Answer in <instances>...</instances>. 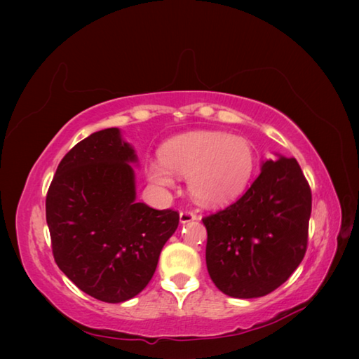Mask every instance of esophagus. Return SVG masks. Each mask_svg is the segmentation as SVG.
Returning a JSON list of instances; mask_svg holds the SVG:
<instances>
[{"label":"esophagus","mask_w":359,"mask_h":359,"mask_svg":"<svg viewBox=\"0 0 359 359\" xmlns=\"http://www.w3.org/2000/svg\"><path fill=\"white\" fill-rule=\"evenodd\" d=\"M199 217H197L196 212L189 211V210H184L180 211V222L182 224H187V222H191V220H197Z\"/></svg>","instance_id":"1"}]
</instances>
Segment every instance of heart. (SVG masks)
<instances>
[{
    "mask_svg": "<svg viewBox=\"0 0 359 359\" xmlns=\"http://www.w3.org/2000/svg\"><path fill=\"white\" fill-rule=\"evenodd\" d=\"M162 162H151L148 180L162 189L175 185L174 174L188 177L194 199L220 207L238 199L253 180L256 151L247 139L225 131H194L168 140L160 151Z\"/></svg>",
    "mask_w": 359,
    "mask_h": 359,
    "instance_id": "b5f03b06",
    "label": "heart"
}]
</instances>
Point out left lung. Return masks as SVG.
<instances>
[{
  "instance_id": "obj_1",
  "label": "left lung",
  "mask_w": 359,
  "mask_h": 359,
  "mask_svg": "<svg viewBox=\"0 0 359 359\" xmlns=\"http://www.w3.org/2000/svg\"><path fill=\"white\" fill-rule=\"evenodd\" d=\"M310 212L311 189L296 158L266 160L238 201L202 219L211 280L231 297L271 293L306 256Z\"/></svg>"
}]
</instances>
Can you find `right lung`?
<instances>
[{"instance_id":"obj_1","label":"right lung","mask_w":359,"mask_h":359,"mask_svg":"<svg viewBox=\"0 0 359 359\" xmlns=\"http://www.w3.org/2000/svg\"><path fill=\"white\" fill-rule=\"evenodd\" d=\"M134 149L117 128L79 142L46 196L52 255L81 292L103 302L139 294L156 271L179 212L135 202Z\"/></svg>"}]
</instances>
